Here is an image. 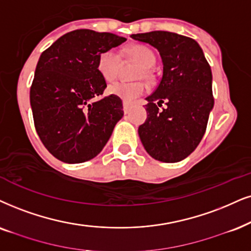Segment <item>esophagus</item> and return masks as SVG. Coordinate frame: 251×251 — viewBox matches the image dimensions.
<instances>
[{
	"label": "esophagus",
	"instance_id": "34e87169",
	"mask_svg": "<svg viewBox=\"0 0 251 251\" xmlns=\"http://www.w3.org/2000/svg\"><path fill=\"white\" fill-rule=\"evenodd\" d=\"M123 110H124V113H128L129 110H131V106H129V104L127 102H123Z\"/></svg>",
	"mask_w": 251,
	"mask_h": 251
}]
</instances>
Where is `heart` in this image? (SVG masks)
Masks as SVG:
<instances>
[{
	"label": "heart",
	"mask_w": 251,
	"mask_h": 251,
	"mask_svg": "<svg viewBox=\"0 0 251 251\" xmlns=\"http://www.w3.org/2000/svg\"><path fill=\"white\" fill-rule=\"evenodd\" d=\"M125 58L129 61H134L140 65L136 71L135 78L151 81L153 77L151 67L155 65L156 56L149 47L145 45H133L126 49L124 53ZM122 68V56L116 50H105L100 53L97 60V71L106 82H112L118 77ZM109 94L119 97L124 102H133L147 91V84L142 81L126 83V82H116L107 88Z\"/></svg>",
	"instance_id": "heart-1"
}]
</instances>
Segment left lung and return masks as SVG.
I'll return each instance as SVG.
<instances>
[{"mask_svg":"<svg viewBox=\"0 0 251 251\" xmlns=\"http://www.w3.org/2000/svg\"><path fill=\"white\" fill-rule=\"evenodd\" d=\"M160 52L163 75L156 90L146 100L147 119L139 126L146 151L157 161L179 162L197 148L205 134L214 105L212 72L198 43L168 31L136 33ZM166 102L162 111L158 106Z\"/></svg>","mask_w":251,"mask_h":251,"instance_id":"left-lung-1","label":"left lung"}]
</instances>
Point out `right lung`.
Here are the masks:
<instances>
[{"label": "right lung", "instance_id": "right-lung-1", "mask_svg": "<svg viewBox=\"0 0 251 251\" xmlns=\"http://www.w3.org/2000/svg\"><path fill=\"white\" fill-rule=\"evenodd\" d=\"M125 40L81 28L63 34L41 53L30 89L34 127L47 151L62 162L97 156L124 116L119 97L94 98L106 88L97 71L98 56Z\"/></svg>", "mask_w": 251, "mask_h": 251}]
</instances>
